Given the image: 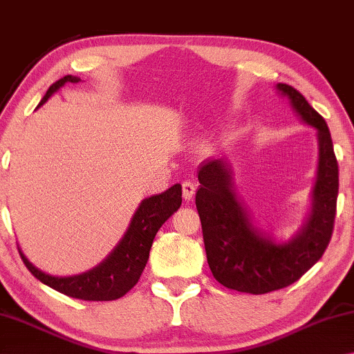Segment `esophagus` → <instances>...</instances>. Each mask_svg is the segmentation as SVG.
Returning a JSON list of instances; mask_svg holds the SVG:
<instances>
[{
    "mask_svg": "<svg viewBox=\"0 0 354 354\" xmlns=\"http://www.w3.org/2000/svg\"><path fill=\"white\" fill-rule=\"evenodd\" d=\"M182 191H183V197H185V201H189V199H193V196H194V193H196V187H194V183H191V182H183L182 183Z\"/></svg>",
    "mask_w": 354,
    "mask_h": 354,
    "instance_id": "obj_1",
    "label": "esophagus"
}]
</instances>
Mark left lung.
Here are the masks:
<instances>
[{"mask_svg":"<svg viewBox=\"0 0 354 354\" xmlns=\"http://www.w3.org/2000/svg\"><path fill=\"white\" fill-rule=\"evenodd\" d=\"M277 88L319 133L314 207L305 228L289 243L275 244L252 225L224 161H203L197 176L201 188L196 208L212 274L222 286L255 295L288 288L319 261L331 241L337 207L339 166L330 129L299 90L288 84H278Z\"/></svg>","mask_w":354,"mask_h":354,"instance_id":"obj_1","label":"left lung"}]
</instances>
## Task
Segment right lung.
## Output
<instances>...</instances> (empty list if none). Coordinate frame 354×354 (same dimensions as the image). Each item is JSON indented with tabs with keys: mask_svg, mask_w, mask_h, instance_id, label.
Instances as JSON below:
<instances>
[{
	"mask_svg": "<svg viewBox=\"0 0 354 354\" xmlns=\"http://www.w3.org/2000/svg\"><path fill=\"white\" fill-rule=\"evenodd\" d=\"M79 77L65 76L49 86L41 104L66 82L76 84ZM182 205V187L174 185L165 193L147 197L136 209L127 233L111 255L97 268L74 277H53L34 268L23 253L20 257L24 266L37 280L45 283L59 292L79 300L110 301L121 299L138 283L149 259V252L160 227Z\"/></svg>",
	"mask_w": 354,
	"mask_h": 354,
	"instance_id": "obj_1",
	"label": "right lung"
}]
</instances>
